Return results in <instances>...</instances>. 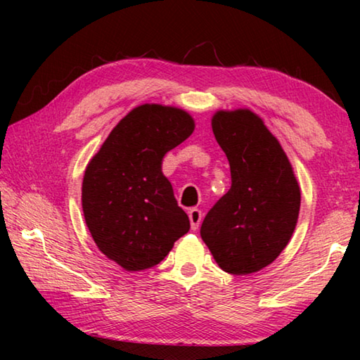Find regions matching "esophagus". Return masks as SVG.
<instances>
[{"label":"esophagus","mask_w":360,"mask_h":360,"mask_svg":"<svg viewBox=\"0 0 360 360\" xmlns=\"http://www.w3.org/2000/svg\"><path fill=\"white\" fill-rule=\"evenodd\" d=\"M202 211L197 210V208H192L188 211V219H191V225H192V230H197L200 227V222H202Z\"/></svg>","instance_id":"obj_1"}]
</instances>
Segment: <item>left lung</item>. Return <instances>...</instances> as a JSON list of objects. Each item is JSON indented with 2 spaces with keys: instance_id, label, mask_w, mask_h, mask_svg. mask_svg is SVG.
I'll use <instances>...</instances> for the list:
<instances>
[{
  "instance_id": "1",
  "label": "left lung",
  "mask_w": 360,
  "mask_h": 360,
  "mask_svg": "<svg viewBox=\"0 0 360 360\" xmlns=\"http://www.w3.org/2000/svg\"><path fill=\"white\" fill-rule=\"evenodd\" d=\"M212 133L230 163L231 187L200 229L224 271L251 275L288 246L300 211V187L278 139L249 109L217 111Z\"/></svg>"
}]
</instances>
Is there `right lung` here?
Masks as SVG:
<instances>
[{"label":"right lung","instance_id":"obj_1","mask_svg":"<svg viewBox=\"0 0 360 360\" xmlns=\"http://www.w3.org/2000/svg\"><path fill=\"white\" fill-rule=\"evenodd\" d=\"M193 129L184 109L146 103L114 127L85 168V224L100 251L127 271L160 264L191 229L162 160Z\"/></svg>","mask_w":360,"mask_h":360}]
</instances>
